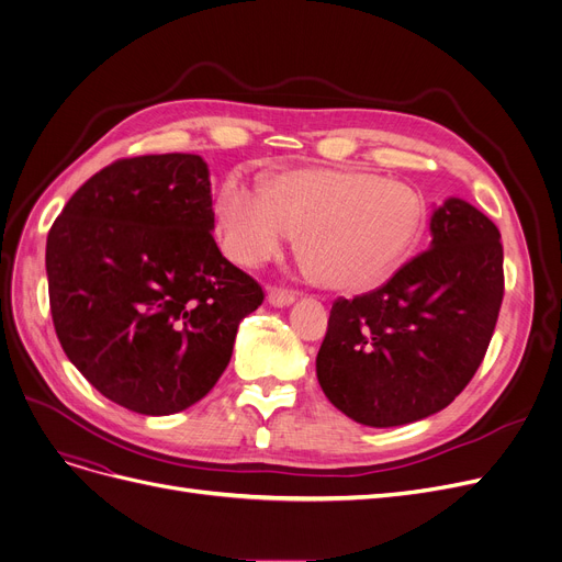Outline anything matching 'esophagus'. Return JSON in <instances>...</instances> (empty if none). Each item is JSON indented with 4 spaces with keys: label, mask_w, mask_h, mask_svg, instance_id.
Wrapping results in <instances>:
<instances>
[{
    "label": "esophagus",
    "mask_w": 562,
    "mask_h": 562,
    "mask_svg": "<svg viewBox=\"0 0 562 562\" xmlns=\"http://www.w3.org/2000/svg\"><path fill=\"white\" fill-rule=\"evenodd\" d=\"M296 301V291L284 289V286H268V303L276 307H284Z\"/></svg>",
    "instance_id": "34e87169"
}]
</instances>
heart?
<instances>
[{"label":"heart","instance_id":"heart-1","mask_svg":"<svg viewBox=\"0 0 562 562\" xmlns=\"http://www.w3.org/2000/svg\"><path fill=\"white\" fill-rule=\"evenodd\" d=\"M217 225L227 255L240 266L268 261L291 232H303V255L324 284L362 289L387 278L416 246L425 202L402 181L305 167L278 175L263 192L227 183Z\"/></svg>","mask_w":562,"mask_h":562}]
</instances>
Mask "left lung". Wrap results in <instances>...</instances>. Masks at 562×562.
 I'll return each instance as SVG.
<instances>
[{
	"instance_id": "left-lung-1",
	"label": "left lung",
	"mask_w": 562,
	"mask_h": 562,
	"mask_svg": "<svg viewBox=\"0 0 562 562\" xmlns=\"http://www.w3.org/2000/svg\"><path fill=\"white\" fill-rule=\"evenodd\" d=\"M431 236L387 282L330 307L316 376L360 425L397 427L446 408L490 349L505 294L498 227L448 200Z\"/></svg>"
}]
</instances>
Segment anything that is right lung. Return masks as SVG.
<instances>
[{
  "mask_svg": "<svg viewBox=\"0 0 562 562\" xmlns=\"http://www.w3.org/2000/svg\"><path fill=\"white\" fill-rule=\"evenodd\" d=\"M209 167L192 154L121 158L66 202L47 234V294L59 345L114 404L169 416L229 364L261 284L227 261Z\"/></svg>",
  "mask_w": 562,
  "mask_h": 562,
  "instance_id": "right-lung-1",
  "label": "right lung"
}]
</instances>
